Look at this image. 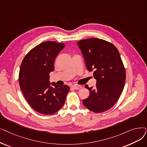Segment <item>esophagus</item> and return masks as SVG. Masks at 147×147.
Instances as JSON below:
<instances>
[{"label":"esophagus","mask_w":147,"mask_h":147,"mask_svg":"<svg viewBox=\"0 0 147 147\" xmlns=\"http://www.w3.org/2000/svg\"><path fill=\"white\" fill-rule=\"evenodd\" d=\"M81 88H82V86H80V85H74V86H73V88L74 89H75V90H78V89H79Z\"/></svg>","instance_id":"1"}]
</instances>
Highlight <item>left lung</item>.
<instances>
[{
	"label": "left lung",
	"instance_id": "obj_1",
	"mask_svg": "<svg viewBox=\"0 0 147 147\" xmlns=\"http://www.w3.org/2000/svg\"><path fill=\"white\" fill-rule=\"evenodd\" d=\"M89 71H94L97 80L95 88H85L89 96L83 100L84 105L95 113L105 112L116 103L125 82V69L117 47L99 38H89L78 42Z\"/></svg>",
	"mask_w": 147,
	"mask_h": 147
}]
</instances>
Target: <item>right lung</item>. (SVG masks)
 <instances>
[{"label":"right lung","mask_w":147,"mask_h":147,"mask_svg":"<svg viewBox=\"0 0 147 147\" xmlns=\"http://www.w3.org/2000/svg\"><path fill=\"white\" fill-rule=\"evenodd\" d=\"M65 44L46 41L31 49L23 58L18 82L29 105L38 113L52 115L64 105L69 87L66 85L50 86L49 74L54 71L56 56Z\"/></svg>","instance_id":"obj_1"}]
</instances>
